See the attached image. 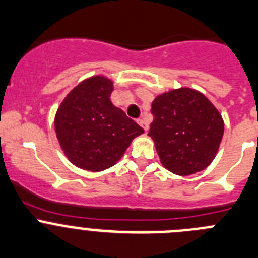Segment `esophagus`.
<instances>
[{"instance_id":"esophagus-1","label":"esophagus","mask_w":258,"mask_h":258,"mask_svg":"<svg viewBox=\"0 0 258 258\" xmlns=\"http://www.w3.org/2000/svg\"><path fill=\"white\" fill-rule=\"evenodd\" d=\"M138 123L140 124V126L143 127L144 130H145V132L148 131V123H146V120H145V119H139V120H138Z\"/></svg>"}]
</instances>
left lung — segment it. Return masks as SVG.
Masks as SVG:
<instances>
[{
  "instance_id": "obj_1",
  "label": "left lung",
  "mask_w": 258,
  "mask_h": 258,
  "mask_svg": "<svg viewBox=\"0 0 258 258\" xmlns=\"http://www.w3.org/2000/svg\"><path fill=\"white\" fill-rule=\"evenodd\" d=\"M152 113L148 135L168 171L187 176L210 166L221 144L224 119L207 97L189 87L171 90L153 100Z\"/></svg>"
}]
</instances>
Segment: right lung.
I'll return each mask as SVG.
<instances>
[{"instance_id":"1","label":"right lung","mask_w":258,"mask_h":258,"mask_svg":"<svg viewBox=\"0 0 258 258\" xmlns=\"http://www.w3.org/2000/svg\"><path fill=\"white\" fill-rule=\"evenodd\" d=\"M113 81L94 76L78 83L55 115L60 148L78 168L99 172L114 166L144 130L110 101Z\"/></svg>"}]
</instances>
